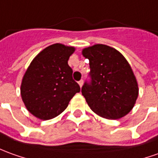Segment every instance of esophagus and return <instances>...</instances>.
I'll return each mask as SVG.
<instances>
[{
	"instance_id": "esophagus-1",
	"label": "esophagus",
	"mask_w": 158,
	"mask_h": 158,
	"mask_svg": "<svg viewBox=\"0 0 158 158\" xmlns=\"http://www.w3.org/2000/svg\"><path fill=\"white\" fill-rule=\"evenodd\" d=\"M79 85L80 87H82V85H83V80L81 79V80H79Z\"/></svg>"
}]
</instances>
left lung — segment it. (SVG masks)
<instances>
[{
  "label": "left lung",
  "instance_id": "1",
  "mask_svg": "<svg viewBox=\"0 0 158 158\" xmlns=\"http://www.w3.org/2000/svg\"><path fill=\"white\" fill-rule=\"evenodd\" d=\"M89 60L92 82L85 83L82 95L91 110L107 119L127 115L138 97V85L131 65L115 48L96 44L84 48Z\"/></svg>",
  "mask_w": 158,
  "mask_h": 158
}]
</instances>
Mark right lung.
Returning a JSON list of instances; mask_svg holds the SVG:
<instances>
[{
    "instance_id": "obj_1",
    "label": "right lung",
    "mask_w": 158,
    "mask_h": 158,
    "mask_svg": "<svg viewBox=\"0 0 158 158\" xmlns=\"http://www.w3.org/2000/svg\"><path fill=\"white\" fill-rule=\"evenodd\" d=\"M74 51L73 47L52 44L39 52L27 67L20 95L26 108L37 118L48 120L59 116L80 92L68 65Z\"/></svg>"
}]
</instances>
